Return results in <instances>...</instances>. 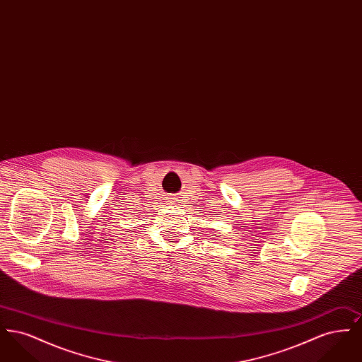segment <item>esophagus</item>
Listing matches in <instances>:
<instances>
[{"mask_svg": "<svg viewBox=\"0 0 362 362\" xmlns=\"http://www.w3.org/2000/svg\"><path fill=\"white\" fill-rule=\"evenodd\" d=\"M175 201H176V199H173V198H171V199H170V202H175Z\"/></svg>", "mask_w": 362, "mask_h": 362, "instance_id": "1", "label": "esophagus"}]
</instances>
